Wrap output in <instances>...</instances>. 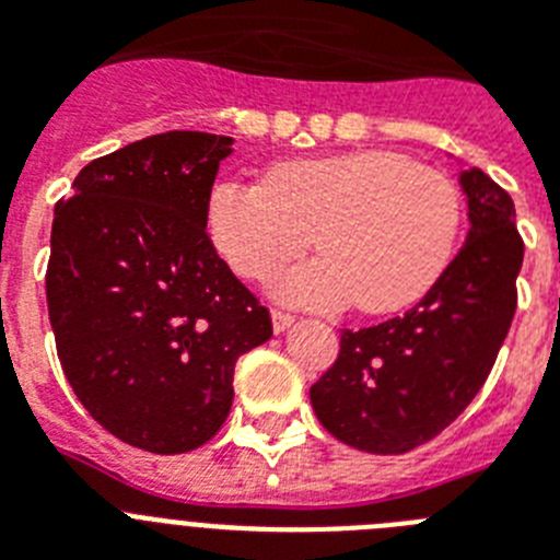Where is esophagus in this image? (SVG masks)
Here are the masks:
<instances>
[{
	"mask_svg": "<svg viewBox=\"0 0 560 560\" xmlns=\"http://www.w3.org/2000/svg\"><path fill=\"white\" fill-rule=\"evenodd\" d=\"M296 316L291 314V311H283V308H275L271 311V325H275V334H283V330H289L291 325H294Z\"/></svg>",
	"mask_w": 560,
	"mask_h": 560,
	"instance_id": "obj_1",
	"label": "esophagus"
}]
</instances>
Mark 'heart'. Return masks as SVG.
<instances>
[{"instance_id": "b5f03b06", "label": "heart", "mask_w": 560, "mask_h": 560, "mask_svg": "<svg viewBox=\"0 0 560 560\" xmlns=\"http://www.w3.org/2000/svg\"><path fill=\"white\" fill-rule=\"evenodd\" d=\"M207 226L232 271L269 280L303 257L277 291L291 303L395 314L427 294L452 264L463 196L446 173L395 151H348L277 162L264 185L219 182Z\"/></svg>"}]
</instances>
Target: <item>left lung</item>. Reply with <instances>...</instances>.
I'll return each mask as SVG.
<instances>
[{
    "mask_svg": "<svg viewBox=\"0 0 560 560\" xmlns=\"http://www.w3.org/2000/svg\"><path fill=\"white\" fill-rule=\"evenodd\" d=\"M471 230L427 296L387 323L341 330L311 407L336 440L404 454L438 438L482 389L516 314L524 241L516 207L479 167L463 171Z\"/></svg>",
    "mask_w": 560,
    "mask_h": 560,
    "instance_id": "1",
    "label": "left lung"
}]
</instances>
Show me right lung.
Returning a JSON list of instances; mask_svg holds the SVG:
<instances>
[{
    "label": "right lung",
    "instance_id": "1",
    "mask_svg": "<svg viewBox=\"0 0 560 560\" xmlns=\"http://www.w3.org/2000/svg\"><path fill=\"white\" fill-rule=\"evenodd\" d=\"M232 137L167 131L92 160L56 205L47 308L86 412L122 443L185 454L219 432L237 355L271 316L207 235Z\"/></svg>",
    "mask_w": 560,
    "mask_h": 560
}]
</instances>
